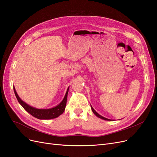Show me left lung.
<instances>
[{"instance_id":"left-lung-1","label":"left lung","mask_w":157,"mask_h":157,"mask_svg":"<svg viewBox=\"0 0 157 157\" xmlns=\"http://www.w3.org/2000/svg\"><path fill=\"white\" fill-rule=\"evenodd\" d=\"M91 109H92V111H93V113H94V114L96 116H97L98 117H99V118H101V119H103V120H105V121H111V120H110V119H108V118H105V117H102L101 115H99V114H98L96 111L94 110V108L92 107V105H91Z\"/></svg>"}]
</instances>
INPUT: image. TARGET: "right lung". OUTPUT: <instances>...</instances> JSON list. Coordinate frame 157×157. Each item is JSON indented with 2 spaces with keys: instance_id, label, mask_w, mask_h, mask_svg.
<instances>
[{
  "instance_id": "right-lung-1",
  "label": "right lung",
  "mask_w": 157,
  "mask_h": 157,
  "mask_svg": "<svg viewBox=\"0 0 157 157\" xmlns=\"http://www.w3.org/2000/svg\"><path fill=\"white\" fill-rule=\"evenodd\" d=\"M69 88L68 87L67 92L64 96V98L63 100L61 101L58 105L52 107L50 109H36L35 107H33L32 106H30L28 105L27 103L21 100V98L19 97L17 95L15 88L13 87V91L15 93L16 97L17 99L18 102L20 103V105L23 107L26 111H27L32 116L38 118V119L40 120H49L52 119V118H55L58 117L59 115L62 114L65 109L66 103H67V94L69 92Z\"/></svg>"
}]
</instances>
